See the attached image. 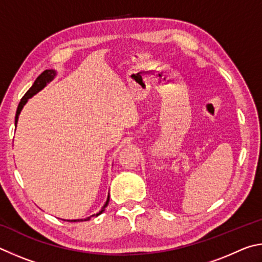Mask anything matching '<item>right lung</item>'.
<instances>
[{"mask_svg":"<svg viewBox=\"0 0 262 262\" xmlns=\"http://www.w3.org/2000/svg\"><path fill=\"white\" fill-rule=\"evenodd\" d=\"M54 76H55V71H53V70H46V71H43L42 73H41V75L38 78H36L35 81H34V84L32 85L31 89L26 92L25 95L21 98L19 104H18V108H17V112H16V117H15V124H17L18 116H19L20 110H21L23 107H24V104L26 103L27 99L31 98L32 95H34L36 92H39L40 90H42L43 87L46 86V84H47V82H49L50 80L53 79ZM108 203H109V195H108L107 201H105V204L103 205V207L101 208V210H100L98 214H96V216H98V215H100L102 212H104V208L107 207ZM92 216H94V215H92ZM90 219H91V216L90 217H86L85 221H89ZM81 221H82V219H80V220H71V221H68V222H81Z\"/></svg>","mask_w":262,"mask_h":262,"instance_id":"add662e5","label":"right lung"}]
</instances>
